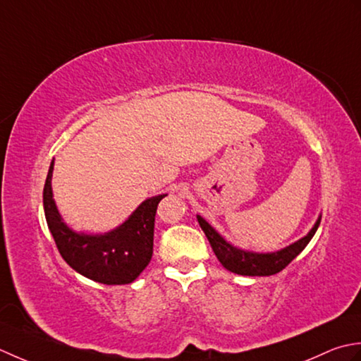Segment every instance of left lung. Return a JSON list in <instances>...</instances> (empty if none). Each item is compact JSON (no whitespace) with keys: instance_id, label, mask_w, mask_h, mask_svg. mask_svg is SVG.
<instances>
[{"instance_id":"1","label":"left lung","mask_w":361,"mask_h":361,"mask_svg":"<svg viewBox=\"0 0 361 361\" xmlns=\"http://www.w3.org/2000/svg\"><path fill=\"white\" fill-rule=\"evenodd\" d=\"M197 223L207 237L210 246L215 252L216 259L231 273L240 276H273L281 273V271L293 259L304 251V247L310 243L313 235L316 233L321 223V215L316 219L314 226L310 229L305 237L298 241L291 243L281 251L276 252H254L245 251V249L233 246L232 243L227 241L215 227H212L201 215H196Z\"/></svg>"}]
</instances>
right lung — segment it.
<instances>
[{
    "label": "right lung",
    "mask_w": 361,
    "mask_h": 361,
    "mask_svg": "<svg viewBox=\"0 0 361 361\" xmlns=\"http://www.w3.org/2000/svg\"><path fill=\"white\" fill-rule=\"evenodd\" d=\"M51 160L43 188V209L62 259L76 273L104 285H126L134 282L148 267L154 246V221L159 202L166 195L145 200L130 213L126 221L104 233L76 232L63 221L53 197Z\"/></svg>",
    "instance_id": "obj_1"
}]
</instances>
